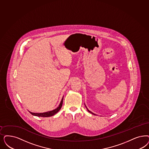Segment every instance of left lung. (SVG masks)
Wrapping results in <instances>:
<instances>
[{"label":"left lung","mask_w":149,"mask_h":149,"mask_svg":"<svg viewBox=\"0 0 149 149\" xmlns=\"http://www.w3.org/2000/svg\"><path fill=\"white\" fill-rule=\"evenodd\" d=\"M85 107H86V109H87V111H88V112H90V113H91V114H93V115H95V116H96V114H95V113H93L92 112H91L90 111H89V110L88 109V108H87V107L86 106V105H85Z\"/></svg>","instance_id":"left-lung-1"}]
</instances>
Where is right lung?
Here are the masks:
<instances>
[{
    "mask_svg": "<svg viewBox=\"0 0 149 149\" xmlns=\"http://www.w3.org/2000/svg\"><path fill=\"white\" fill-rule=\"evenodd\" d=\"M64 97V96H63ZM63 97L62 98V100L61 101V103L59 105V106L57 108L51 111H48L46 112H43V113H32L31 112H30V113H31L32 115L37 116V117H51L54 116L55 114H56L57 112H58L59 111V110L62 108V104H63Z\"/></svg>",
    "mask_w": 149,
    "mask_h": 149,
    "instance_id": "obj_1",
    "label": "right lung"
}]
</instances>
